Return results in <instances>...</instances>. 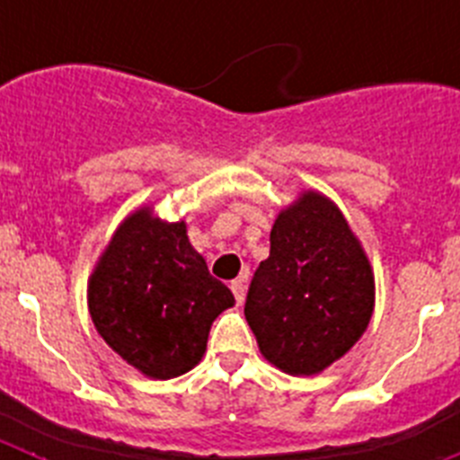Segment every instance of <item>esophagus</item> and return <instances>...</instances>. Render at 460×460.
I'll return each mask as SVG.
<instances>
[{"mask_svg": "<svg viewBox=\"0 0 460 460\" xmlns=\"http://www.w3.org/2000/svg\"><path fill=\"white\" fill-rule=\"evenodd\" d=\"M230 290H233L234 299H237V304L242 306V302H243V280L242 279L233 280V283H230Z\"/></svg>", "mask_w": 460, "mask_h": 460, "instance_id": "1", "label": "esophagus"}]
</instances>
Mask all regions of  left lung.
<instances>
[{"instance_id":"1","label":"left lung","mask_w":460,"mask_h":460,"mask_svg":"<svg viewBox=\"0 0 460 460\" xmlns=\"http://www.w3.org/2000/svg\"><path fill=\"white\" fill-rule=\"evenodd\" d=\"M270 242L243 315L270 364L290 376H315L371 323V262L343 211L320 190H304L279 211Z\"/></svg>"}]
</instances>
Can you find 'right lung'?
Instances as JSON below:
<instances>
[{"label": "right lung", "mask_w": 460, "mask_h": 460, "mask_svg": "<svg viewBox=\"0 0 460 460\" xmlns=\"http://www.w3.org/2000/svg\"><path fill=\"white\" fill-rule=\"evenodd\" d=\"M101 339L152 380H170L202 359L211 323L233 292L190 246L186 223L140 207L119 223L87 283Z\"/></svg>", "instance_id": "add662e5"}]
</instances>
